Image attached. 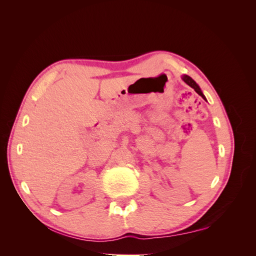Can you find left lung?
<instances>
[{
	"label": "left lung",
	"instance_id": "8db88e82",
	"mask_svg": "<svg viewBox=\"0 0 256 256\" xmlns=\"http://www.w3.org/2000/svg\"><path fill=\"white\" fill-rule=\"evenodd\" d=\"M182 81H184L186 84H188L189 86L192 88L193 90H194L200 96H202V97L206 100L204 94H203L202 90H200V86H198V84L194 80H193V79L191 78V76H187V74H182Z\"/></svg>",
	"mask_w": 256,
	"mask_h": 256
}]
</instances>
